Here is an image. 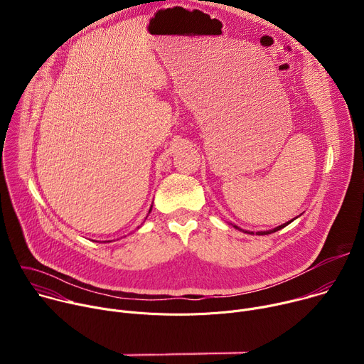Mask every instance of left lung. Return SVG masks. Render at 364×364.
Masks as SVG:
<instances>
[{
	"label": "left lung",
	"instance_id": "left-lung-1",
	"mask_svg": "<svg viewBox=\"0 0 364 364\" xmlns=\"http://www.w3.org/2000/svg\"><path fill=\"white\" fill-rule=\"evenodd\" d=\"M296 218H294L292 220H289V222H287V223H284V225H281V226H277L275 229H272V230H264V232H256V235H269V233H274V232H278V230H281V229H284L285 226H288L291 222H294ZM233 228H236L237 230H240V232H243V233H249V235H255V232H249V230H243V229H240L239 226H236V225H233Z\"/></svg>",
	"mask_w": 364,
	"mask_h": 364
}]
</instances>
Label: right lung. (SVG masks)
Listing matches in <instances>:
<instances>
[{"label":"right lung","instance_id":"right-lung-1","mask_svg":"<svg viewBox=\"0 0 364 364\" xmlns=\"http://www.w3.org/2000/svg\"><path fill=\"white\" fill-rule=\"evenodd\" d=\"M151 209H152V205H151ZM151 209H149V212H151ZM149 212H148V213H149Z\"/></svg>","mask_w":364,"mask_h":364}]
</instances>
